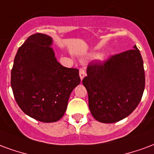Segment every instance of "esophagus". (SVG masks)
<instances>
[{"label":"esophagus","instance_id":"1","mask_svg":"<svg viewBox=\"0 0 154 154\" xmlns=\"http://www.w3.org/2000/svg\"><path fill=\"white\" fill-rule=\"evenodd\" d=\"M86 75V73H85V70L84 69H79V77L81 79L85 78V76Z\"/></svg>","mask_w":154,"mask_h":154}]
</instances>
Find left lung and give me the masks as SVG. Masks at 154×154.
Here are the masks:
<instances>
[{
	"label": "left lung",
	"mask_w": 154,
	"mask_h": 154,
	"mask_svg": "<svg viewBox=\"0 0 154 154\" xmlns=\"http://www.w3.org/2000/svg\"><path fill=\"white\" fill-rule=\"evenodd\" d=\"M91 114L103 123H115L139 105L145 86L142 57L134 49L112 55L104 61H91L82 80Z\"/></svg>",
	"instance_id": "obj_1"
}]
</instances>
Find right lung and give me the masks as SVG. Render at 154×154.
Instances as JSON below:
<instances>
[{"label": "right lung", "instance_id": "obj_1", "mask_svg": "<svg viewBox=\"0 0 154 154\" xmlns=\"http://www.w3.org/2000/svg\"><path fill=\"white\" fill-rule=\"evenodd\" d=\"M52 39L43 33L29 36L18 50L11 85L23 112L42 122L59 121L71 92L79 85V69L66 68L56 59Z\"/></svg>", "mask_w": 154, "mask_h": 154}]
</instances>
